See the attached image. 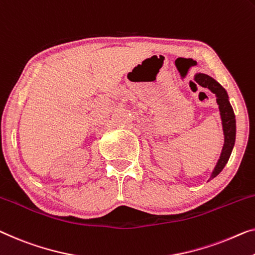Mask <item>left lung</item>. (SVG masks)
I'll list each match as a JSON object with an SVG mask.
<instances>
[{"instance_id": "8db88e82", "label": "left lung", "mask_w": 255, "mask_h": 255, "mask_svg": "<svg viewBox=\"0 0 255 255\" xmlns=\"http://www.w3.org/2000/svg\"><path fill=\"white\" fill-rule=\"evenodd\" d=\"M195 80L199 83L200 86L205 87V88L210 89L213 94L216 96V103L219 105L220 116H221L222 120V129L223 135H225V144H223L221 154L216 165L213 169L211 174L210 180L216 177L222 169L225 168L228 160H229L231 152H233L235 140H236V118H235V113L229 102V96H228L227 90L210 75L205 73H196Z\"/></svg>"}]
</instances>
